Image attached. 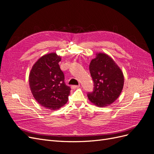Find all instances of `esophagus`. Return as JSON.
<instances>
[{
    "label": "esophagus",
    "mask_w": 154,
    "mask_h": 154,
    "mask_svg": "<svg viewBox=\"0 0 154 154\" xmlns=\"http://www.w3.org/2000/svg\"><path fill=\"white\" fill-rule=\"evenodd\" d=\"M80 87V85H72L71 88H73V89H76V88H78Z\"/></svg>",
    "instance_id": "34e87169"
}]
</instances>
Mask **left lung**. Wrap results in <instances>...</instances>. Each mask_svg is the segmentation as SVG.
<instances>
[{
  "label": "left lung",
  "mask_w": 154,
  "mask_h": 154,
  "mask_svg": "<svg viewBox=\"0 0 154 154\" xmlns=\"http://www.w3.org/2000/svg\"><path fill=\"white\" fill-rule=\"evenodd\" d=\"M94 82V91L87 96L92 103L98 107L107 106L118 98L124 85L122 69L108 54L96 53L89 65Z\"/></svg>",
  "instance_id": "8db88e82"
}]
</instances>
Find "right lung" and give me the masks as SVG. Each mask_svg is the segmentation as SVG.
<instances>
[{"label": "right lung", "instance_id": "add662e5", "mask_svg": "<svg viewBox=\"0 0 154 154\" xmlns=\"http://www.w3.org/2000/svg\"><path fill=\"white\" fill-rule=\"evenodd\" d=\"M61 57L55 53L40 57L32 67L29 76L34 98L44 108L55 110L68 101L71 88L65 84L64 74L58 63Z\"/></svg>", "mask_w": 154, "mask_h": 154}]
</instances>
